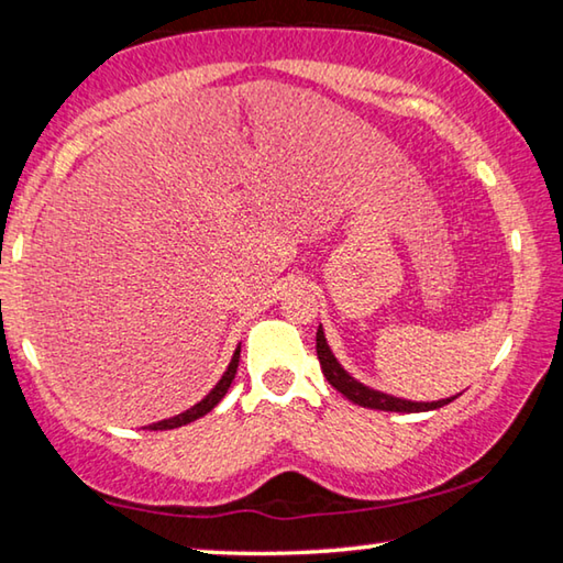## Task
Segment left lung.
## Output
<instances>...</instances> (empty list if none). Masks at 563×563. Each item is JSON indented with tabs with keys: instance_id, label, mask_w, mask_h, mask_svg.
<instances>
[{
	"instance_id": "left-lung-1",
	"label": "left lung",
	"mask_w": 563,
	"mask_h": 563,
	"mask_svg": "<svg viewBox=\"0 0 563 563\" xmlns=\"http://www.w3.org/2000/svg\"><path fill=\"white\" fill-rule=\"evenodd\" d=\"M316 347H318V360H320L322 375L328 377V383L335 387L338 393L345 395L350 402H355L360 407L385 409V412H427V409H440L444 405H450L454 399V397H450V399H440V402H409V399H399V397L377 393V389L365 387L340 367V362L335 360V355H332L330 347H328L325 332H322V328L318 330V345Z\"/></svg>"
}]
</instances>
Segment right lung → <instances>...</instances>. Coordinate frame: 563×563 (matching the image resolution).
<instances>
[{
    "instance_id": "right-lung-1",
    "label": "right lung",
    "mask_w": 563,
    "mask_h": 563,
    "mask_svg": "<svg viewBox=\"0 0 563 563\" xmlns=\"http://www.w3.org/2000/svg\"><path fill=\"white\" fill-rule=\"evenodd\" d=\"M238 360H241V347H238V350L233 352L231 365H228V369L223 373V377L218 379V385L211 389V393H208V395L201 399V402L194 405L190 409H186V412L176 415V417L164 419V422L148 424V430H176V427H180V424H188V422H196L198 417H203V415L211 412V409H213V407H216L218 402H221V399L225 397L228 387H231L233 377H235V369H238Z\"/></svg>"
}]
</instances>
